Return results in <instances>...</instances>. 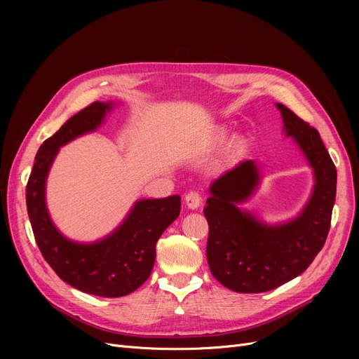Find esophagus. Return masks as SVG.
Instances as JSON below:
<instances>
[{
	"label": "esophagus",
	"instance_id": "obj_1",
	"mask_svg": "<svg viewBox=\"0 0 359 359\" xmlns=\"http://www.w3.org/2000/svg\"><path fill=\"white\" fill-rule=\"evenodd\" d=\"M184 202H186V205H187V208H191V210H198L199 206H201V203H202V196H201V194H199V192H196V191H191V192H187V194H186V196H184Z\"/></svg>",
	"mask_w": 359,
	"mask_h": 359
}]
</instances>
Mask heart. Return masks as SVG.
Segmentation results:
<instances>
[{
    "label": "heart",
    "instance_id": "b5f03b06",
    "mask_svg": "<svg viewBox=\"0 0 359 359\" xmlns=\"http://www.w3.org/2000/svg\"><path fill=\"white\" fill-rule=\"evenodd\" d=\"M230 135V128L225 125H217L214 128H211L206 134L203 135L202 140L198 141V144L195 145V151H211L217 147H219L222 142H225V140L229 138ZM246 149V140H236L231 145V154L233 156H238L240 153Z\"/></svg>",
    "mask_w": 359,
    "mask_h": 359
}]
</instances>
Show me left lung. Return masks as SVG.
<instances>
[{"label": "left lung", "mask_w": 359, "mask_h": 359, "mask_svg": "<svg viewBox=\"0 0 359 359\" xmlns=\"http://www.w3.org/2000/svg\"><path fill=\"white\" fill-rule=\"evenodd\" d=\"M285 135L292 137L314 172V189L301 214L280 225H266L237 203L259 184L256 161H241L210 187L203 210L210 225L206 259L214 278L236 292L278 288L303 273L323 249L336 199V167L316 128L276 103Z\"/></svg>", "instance_id": "obj_1"}]
</instances>
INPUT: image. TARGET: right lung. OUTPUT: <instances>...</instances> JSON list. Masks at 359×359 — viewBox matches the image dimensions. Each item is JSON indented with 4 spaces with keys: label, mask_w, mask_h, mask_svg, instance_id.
<instances>
[{
    "label": "right lung",
    "mask_w": 359,
    "mask_h": 359,
    "mask_svg": "<svg viewBox=\"0 0 359 359\" xmlns=\"http://www.w3.org/2000/svg\"><path fill=\"white\" fill-rule=\"evenodd\" d=\"M110 109V102L91 103L41 145L26 186V203L34 240L55 273L83 292L116 298L134 292L149 278L157 240L179 217L180 196L138 201L119 229L91 244L65 238L50 221L45 202L46 177L60 147L96 129Z\"/></svg>",
    "instance_id": "obj_1"
}]
</instances>
